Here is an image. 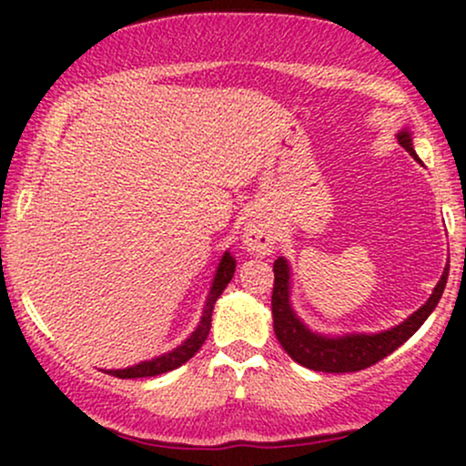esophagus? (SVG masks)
<instances>
[{"label":"esophagus","mask_w":466,"mask_h":466,"mask_svg":"<svg viewBox=\"0 0 466 466\" xmlns=\"http://www.w3.org/2000/svg\"><path fill=\"white\" fill-rule=\"evenodd\" d=\"M274 232L260 221H249L248 226L243 228V240L248 245L249 251H256V254H267L274 248Z\"/></svg>","instance_id":"34e87169"}]
</instances>
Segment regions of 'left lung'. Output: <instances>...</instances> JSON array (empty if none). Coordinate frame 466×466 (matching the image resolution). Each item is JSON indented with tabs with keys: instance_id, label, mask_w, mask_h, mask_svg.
<instances>
[{
	"instance_id": "8db88e82",
	"label": "left lung",
	"mask_w": 466,
	"mask_h": 466,
	"mask_svg": "<svg viewBox=\"0 0 466 466\" xmlns=\"http://www.w3.org/2000/svg\"><path fill=\"white\" fill-rule=\"evenodd\" d=\"M397 140L416 162H420L414 147H411V133L408 129L397 133ZM447 276L449 267L442 271L430 300L394 329L374 335L350 333L341 337H326L309 330L300 322V318L293 313L291 300H289V278H291L289 263L285 258H278L274 263V291H271V313H274L276 337L282 349L287 350V355L304 368L337 374L363 370V368H370L372 363L386 360L390 352L397 350L400 344H405L420 329L422 322L436 309L438 300H441L447 285Z\"/></svg>"
}]
</instances>
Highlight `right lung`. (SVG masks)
<instances>
[{
	"label": "right lung",
	"instance_id": "obj_1",
	"mask_svg": "<svg viewBox=\"0 0 466 466\" xmlns=\"http://www.w3.org/2000/svg\"><path fill=\"white\" fill-rule=\"evenodd\" d=\"M234 269H237V260H234V256L229 254V251H226L221 258V263H218V267H217V274H215V280H212L210 293H208V298H206V307H203L201 322L195 329V333H192L188 339L184 341V344L177 346V349H173L170 352H164V355L155 357V360H148V361L136 363V366H131V368H125V370H105V372L114 374V377H117V379L155 377V374H164L168 370H175V368H179L181 363L188 361L190 357L201 349L203 341L208 339V333H210V326H212V309H215V302L223 293V289L229 285V280H232Z\"/></svg>",
	"mask_w": 466,
	"mask_h": 466
}]
</instances>
